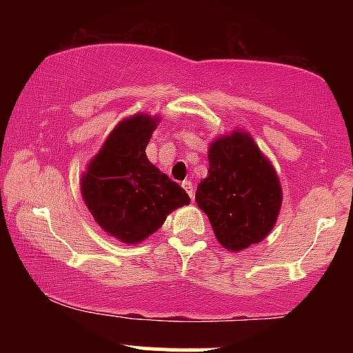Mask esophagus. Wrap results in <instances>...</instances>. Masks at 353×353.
Masks as SVG:
<instances>
[{
  "instance_id": "obj_1",
  "label": "esophagus",
  "mask_w": 353,
  "mask_h": 353,
  "mask_svg": "<svg viewBox=\"0 0 353 353\" xmlns=\"http://www.w3.org/2000/svg\"><path fill=\"white\" fill-rule=\"evenodd\" d=\"M182 188H184V189H185V192L189 194L190 199H194V185H192V182L185 179L184 182H182Z\"/></svg>"
}]
</instances>
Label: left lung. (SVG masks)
I'll use <instances>...</instances> for the list:
<instances>
[{"label":"left lung","mask_w":353,"mask_h":353,"mask_svg":"<svg viewBox=\"0 0 353 353\" xmlns=\"http://www.w3.org/2000/svg\"><path fill=\"white\" fill-rule=\"evenodd\" d=\"M208 157V177L197 184L196 202L219 244L241 252L264 241L282 208V185L272 163L244 129L216 137Z\"/></svg>","instance_id":"left-lung-1"}]
</instances>
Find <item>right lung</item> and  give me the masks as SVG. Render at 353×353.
I'll return each instance as SVG.
<instances>
[{
	"label": "right lung",
	"instance_id": "add662e5",
	"mask_svg": "<svg viewBox=\"0 0 353 353\" xmlns=\"http://www.w3.org/2000/svg\"><path fill=\"white\" fill-rule=\"evenodd\" d=\"M161 116L137 112L119 121L81 176L86 208L108 236L141 244L190 197L145 156Z\"/></svg>",
	"mask_w": 353,
	"mask_h": 353
}]
</instances>
